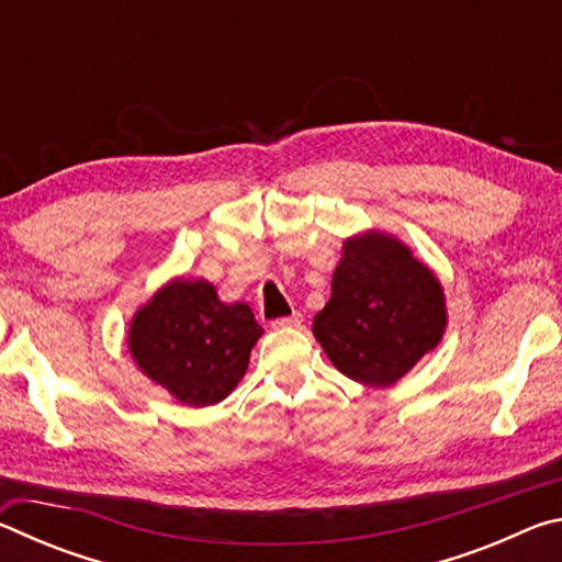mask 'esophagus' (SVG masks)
<instances>
[{
	"instance_id": "34e87169",
	"label": "esophagus",
	"mask_w": 562,
	"mask_h": 562,
	"mask_svg": "<svg viewBox=\"0 0 562 562\" xmlns=\"http://www.w3.org/2000/svg\"><path fill=\"white\" fill-rule=\"evenodd\" d=\"M300 325H302V315H300V312H292V315L280 317V319L272 322V327H300Z\"/></svg>"
}]
</instances>
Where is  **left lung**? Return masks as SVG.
Returning a JSON list of instances; mask_svg holds the SVG:
<instances>
[{"label":"left lung","instance_id":"8db88e82","mask_svg":"<svg viewBox=\"0 0 562 562\" xmlns=\"http://www.w3.org/2000/svg\"><path fill=\"white\" fill-rule=\"evenodd\" d=\"M446 329L436 274L386 233L345 240L331 274V297L312 322L317 341L341 374L367 386H392Z\"/></svg>","mask_w":562,"mask_h":562}]
</instances>
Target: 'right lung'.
Instances as JSON below:
<instances>
[{
  "instance_id": "1",
  "label": "right lung",
  "mask_w": 562,
  "mask_h": 562,
  "mask_svg": "<svg viewBox=\"0 0 562 562\" xmlns=\"http://www.w3.org/2000/svg\"><path fill=\"white\" fill-rule=\"evenodd\" d=\"M262 327L245 302L225 304L207 280L176 278L131 319L140 372L188 406L223 402L245 376Z\"/></svg>"
}]
</instances>
